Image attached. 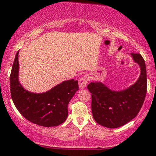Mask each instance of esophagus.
<instances>
[{"mask_svg":"<svg viewBox=\"0 0 156 156\" xmlns=\"http://www.w3.org/2000/svg\"><path fill=\"white\" fill-rule=\"evenodd\" d=\"M88 83V77L87 76H83L79 80V86L80 89H84L86 88V85Z\"/></svg>","mask_w":156,"mask_h":156,"instance_id":"esophagus-1","label":"esophagus"}]
</instances>
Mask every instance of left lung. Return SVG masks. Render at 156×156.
<instances>
[{"label":"left lung","mask_w":156,"mask_h":156,"mask_svg":"<svg viewBox=\"0 0 156 156\" xmlns=\"http://www.w3.org/2000/svg\"><path fill=\"white\" fill-rule=\"evenodd\" d=\"M133 60L140 67L139 78L132 86L121 91L109 89L101 82H92L87 89L91 93V112L101 126L116 128L137 116L145 100L147 80L145 61L140 54L131 53Z\"/></svg>","instance_id":"8db88e82"}]
</instances>
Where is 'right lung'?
<instances>
[{
  "label": "right lung",
  "instance_id": "obj_1",
  "mask_svg": "<svg viewBox=\"0 0 156 156\" xmlns=\"http://www.w3.org/2000/svg\"><path fill=\"white\" fill-rule=\"evenodd\" d=\"M19 51L11 70L9 83L12 101L19 112L34 124L53 127L62 124L68 115L67 106L79 90L77 80L62 82L43 93L28 91L19 80Z\"/></svg>",
  "mask_w": 156,
  "mask_h": 156
}]
</instances>
